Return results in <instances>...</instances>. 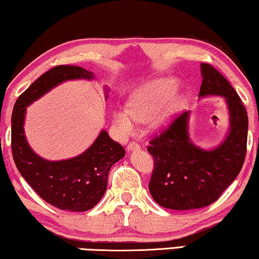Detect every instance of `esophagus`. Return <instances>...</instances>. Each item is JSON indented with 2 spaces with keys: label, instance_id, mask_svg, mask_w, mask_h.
Segmentation results:
<instances>
[{
  "label": "esophagus",
  "instance_id": "34e87169",
  "mask_svg": "<svg viewBox=\"0 0 259 259\" xmlns=\"http://www.w3.org/2000/svg\"><path fill=\"white\" fill-rule=\"evenodd\" d=\"M137 149H140V146L137 145L136 142H130L126 147L127 152H134V150H137Z\"/></svg>",
  "mask_w": 259,
  "mask_h": 259
}]
</instances>
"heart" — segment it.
<instances>
[{
    "label": "heart",
    "mask_w": 259,
    "mask_h": 259,
    "mask_svg": "<svg viewBox=\"0 0 259 259\" xmlns=\"http://www.w3.org/2000/svg\"><path fill=\"white\" fill-rule=\"evenodd\" d=\"M175 86L171 78H156L141 86L130 97L127 107L117 106L113 110L114 126L124 135L135 132L137 122L146 120L154 132L163 129L182 105V97L170 94Z\"/></svg>",
    "instance_id": "obj_1"
}]
</instances>
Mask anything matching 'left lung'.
Masks as SVG:
<instances>
[{
    "instance_id": "left-lung-1",
    "label": "left lung",
    "mask_w": 259,
    "mask_h": 259,
    "mask_svg": "<svg viewBox=\"0 0 259 259\" xmlns=\"http://www.w3.org/2000/svg\"><path fill=\"white\" fill-rule=\"evenodd\" d=\"M199 98L222 97L230 127L224 141L204 149L189 135L190 111L177 118L147 150L154 158L149 191L163 208L189 210L207 207L220 197L240 172L246 154L248 118L240 98L210 64H201Z\"/></svg>"
}]
</instances>
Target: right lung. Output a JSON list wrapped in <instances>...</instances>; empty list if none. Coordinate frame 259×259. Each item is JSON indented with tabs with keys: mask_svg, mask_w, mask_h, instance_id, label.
<instances>
[{
	"mask_svg": "<svg viewBox=\"0 0 259 259\" xmlns=\"http://www.w3.org/2000/svg\"><path fill=\"white\" fill-rule=\"evenodd\" d=\"M70 80H94V74L75 65H58L38 77L18 98L12 114L13 159L20 175L44 201L62 210L86 211L103 198L111 166L125 155L123 147L101 130L80 155L50 161L29 147L24 129L27 106ZM109 88H105V98Z\"/></svg>",
	"mask_w": 259,
	"mask_h": 259,
	"instance_id": "obj_1",
	"label": "right lung"
}]
</instances>
